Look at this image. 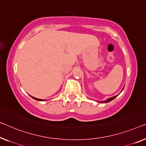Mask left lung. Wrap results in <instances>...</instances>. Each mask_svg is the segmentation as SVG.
<instances>
[{
  "instance_id": "obj_1",
  "label": "left lung",
  "mask_w": 146,
  "mask_h": 146,
  "mask_svg": "<svg viewBox=\"0 0 146 146\" xmlns=\"http://www.w3.org/2000/svg\"><path fill=\"white\" fill-rule=\"evenodd\" d=\"M117 96H114V97H112V98H108L107 100H106V101H103V102H102V103H108V102H110V101H111V100H113V99H115V98H116Z\"/></svg>"
}]
</instances>
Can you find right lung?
Listing matches in <instances>:
<instances>
[{
	"instance_id": "obj_1",
	"label": "right lung",
	"mask_w": 146,
	"mask_h": 146,
	"mask_svg": "<svg viewBox=\"0 0 146 146\" xmlns=\"http://www.w3.org/2000/svg\"><path fill=\"white\" fill-rule=\"evenodd\" d=\"M32 97V96H31ZM33 98H34L35 100H37V101H43V100H40V99H38V98H34V97H32Z\"/></svg>"
}]
</instances>
